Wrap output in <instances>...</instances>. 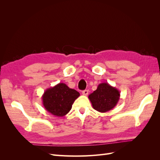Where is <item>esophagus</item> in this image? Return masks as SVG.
<instances>
[{
	"label": "esophagus",
	"instance_id": "esophagus-1",
	"mask_svg": "<svg viewBox=\"0 0 160 160\" xmlns=\"http://www.w3.org/2000/svg\"><path fill=\"white\" fill-rule=\"evenodd\" d=\"M88 93H89V91H88V90H84V91H82V94H83V95H88Z\"/></svg>",
	"mask_w": 160,
	"mask_h": 160
}]
</instances>
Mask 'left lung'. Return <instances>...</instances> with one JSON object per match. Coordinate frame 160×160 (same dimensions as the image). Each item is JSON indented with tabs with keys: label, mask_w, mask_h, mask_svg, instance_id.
Returning a JSON list of instances; mask_svg holds the SVG:
<instances>
[{
	"label": "left lung",
	"mask_w": 160,
	"mask_h": 160,
	"mask_svg": "<svg viewBox=\"0 0 160 160\" xmlns=\"http://www.w3.org/2000/svg\"><path fill=\"white\" fill-rule=\"evenodd\" d=\"M88 98L94 109L105 113L116 106L119 100L120 93L118 89L111 86L108 83H102Z\"/></svg>",
	"instance_id": "obj_1"
}]
</instances>
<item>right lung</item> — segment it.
Here are the masks:
<instances>
[{
	"instance_id": "add662e5",
	"label": "right lung",
	"mask_w": 160,
	"mask_h": 160,
	"mask_svg": "<svg viewBox=\"0 0 160 160\" xmlns=\"http://www.w3.org/2000/svg\"><path fill=\"white\" fill-rule=\"evenodd\" d=\"M80 95L78 91L70 89L65 83H58L47 89L42 96L45 109L57 117H63L69 112L72 105Z\"/></svg>"
}]
</instances>
